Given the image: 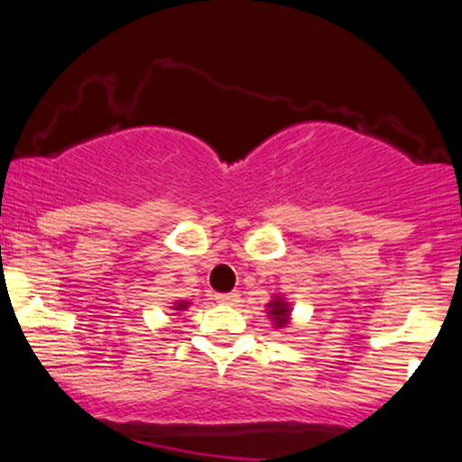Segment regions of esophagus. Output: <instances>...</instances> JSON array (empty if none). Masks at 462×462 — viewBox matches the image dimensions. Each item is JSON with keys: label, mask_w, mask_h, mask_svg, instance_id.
Instances as JSON below:
<instances>
[{"label": "esophagus", "mask_w": 462, "mask_h": 462, "mask_svg": "<svg viewBox=\"0 0 462 462\" xmlns=\"http://www.w3.org/2000/svg\"><path fill=\"white\" fill-rule=\"evenodd\" d=\"M215 300L219 301V304H230V306H235V304H238V301H241V295H238L236 291H232V293H217Z\"/></svg>", "instance_id": "obj_1"}]
</instances>
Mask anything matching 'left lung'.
<instances>
[{"label": "left lung", "mask_w": 462, "mask_h": 462, "mask_svg": "<svg viewBox=\"0 0 462 462\" xmlns=\"http://www.w3.org/2000/svg\"><path fill=\"white\" fill-rule=\"evenodd\" d=\"M269 315H272L275 326L284 328L286 323H289V304H286L284 300L275 298L272 304H269Z\"/></svg>", "instance_id": "obj_1"}]
</instances>
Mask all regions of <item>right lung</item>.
Segmentation results:
<instances>
[{
  "instance_id": "obj_1",
  "label": "right lung",
  "mask_w": 462,
  "mask_h": 462,
  "mask_svg": "<svg viewBox=\"0 0 462 462\" xmlns=\"http://www.w3.org/2000/svg\"><path fill=\"white\" fill-rule=\"evenodd\" d=\"M178 309L176 310H184V309H187V301H178Z\"/></svg>"
}]
</instances>
